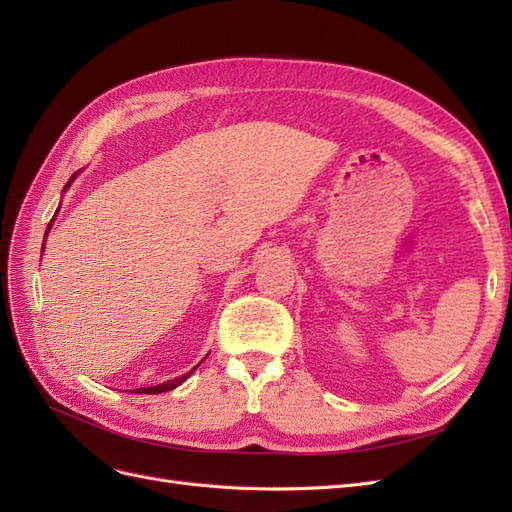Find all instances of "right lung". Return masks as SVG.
I'll list each match as a JSON object with an SVG mask.
<instances>
[{"label":"right lung","mask_w":512,"mask_h":512,"mask_svg":"<svg viewBox=\"0 0 512 512\" xmlns=\"http://www.w3.org/2000/svg\"><path fill=\"white\" fill-rule=\"evenodd\" d=\"M76 175H79V173H74L72 177H70V181L66 183V188H64V192L68 190V185L74 181V177ZM53 224V222H51ZM49 224V226H51ZM46 232H49V230H46ZM196 369V367H194ZM194 369L190 371V374H185V376H181V378H177V380H170V382H164V384H158V386H143V389H136L134 393H143V395H158V393H166V391H173V389H177V386L179 384H183L185 380H188L192 374H194Z\"/></svg>","instance_id":"1"}]
</instances>
